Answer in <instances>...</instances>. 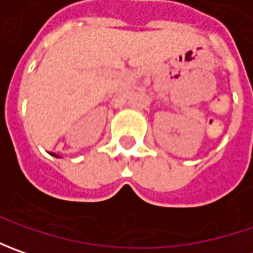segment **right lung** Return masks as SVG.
Instances as JSON below:
<instances>
[{
	"instance_id": "right-lung-1",
	"label": "right lung",
	"mask_w": 253,
	"mask_h": 253,
	"mask_svg": "<svg viewBox=\"0 0 253 253\" xmlns=\"http://www.w3.org/2000/svg\"><path fill=\"white\" fill-rule=\"evenodd\" d=\"M53 156H56V158H59V156H57V155H54V153H53Z\"/></svg>"
}]
</instances>
